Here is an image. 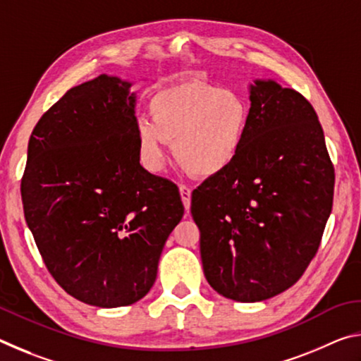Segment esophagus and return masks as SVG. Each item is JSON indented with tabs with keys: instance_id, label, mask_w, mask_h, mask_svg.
Wrapping results in <instances>:
<instances>
[{
	"instance_id": "esophagus-1",
	"label": "esophagus",
	"mask_w": 361,
	"mask_h": 361,
	"mask_svg": "<svg viewBox=\"0 0 361 361\" xmlns=\"http://www.w3.org/2000/svg\"><path fill=\"white\" fill-rule=\"evenodd\" d=\"M180 195H181V200H183V205H185V209L189 210L191 209V189L188 186H180Z\"/></svg>"
}]
</instances>
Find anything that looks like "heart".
<instances>
[{
	"label": "heart",
	"instance_id": "obj_1",
	"mask_svg": "<svg viewBox=\"0 0 361 361\" xmlns=\"http://www.w3.org/2000/svg\"><path fill=\"white\" fill-rule=\"evenodd\" d=\"M148 108L151 121L137 119L135 137L151 172L164 167L169 142L178 162L204 178L228 170L245 148L252 108L237 90L191 79L157 90Z\"/></svg>",
	"mask_w": 361,
	"mask_h": 361
}]
</instances>
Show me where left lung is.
I'll list each match as a JSON object with an SVG mask.
<instances>
[{
    "label": "left lung",
    "mask_w": 361,
    "mask_h": 361,
    "mask_svg": "<svg viewBox=\"0 0 361 361\" xmlns=\"http://www.w3.org/2000/svg\"><path fill=\"white\" fill-rule=\"evenodd\" d=\"M252 124L239 159L191 197L207 282L258 302L288 290L319 250L334 167L312 105L272 79L250 84Z\"/></svg>",
    "instance_id": "1"
}]
</instances>
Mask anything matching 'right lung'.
<instances>
[{
	"mask_svg": "<svg viewBox=\"0 0 361 361\" xmlns=\"http://www.w3.org/2000/svg\"><path fill=\"white\" fill-rule=\"evenodd\" d=\"M132 82L99 78L41 116L22 176L25 221L62 288L85 304L122 307L156 282L178 188L140 166Z\"/></svg>",
	"mask_w": 361,
	"mask_h": 361,
	"instance_id": "obj_1",
	"label": "right lung"
}]
</instances>
